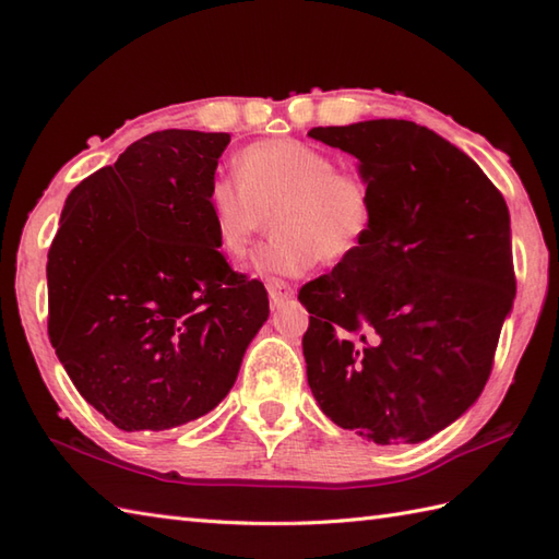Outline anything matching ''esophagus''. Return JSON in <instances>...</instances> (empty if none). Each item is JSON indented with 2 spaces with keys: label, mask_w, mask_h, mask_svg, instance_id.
Segmentation results:
<instances>
[{
  "label": "esophagus",
  "mask_w": 559,
  "mask_h": 559,
  "mask_svg": "<svg viewBox=\"0 0 559 559\" xmlns=\"http://www.w3.org/2000/svg\"><path fill=\"white\" fill-rule=\"evenodd\" d=\"M266 290H269V300L273 307H281L283 302H288L293 298V286H288L286 281L269 278Z\"/></svg>",
  "instance_id": "esophagus-1"
}]
</instances>
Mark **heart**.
Segmentation results:
<instances>
[{
  "label": "heart",
  "instance_id": "1",
  "mask_svg": "<svg viewBox=\"0 0 559 559\" xmlns=\"http://www.w3.org/2000/svg\"><path fill=\"white\" fill-rule=\"evenodd\" d=\"M235 177L213 182L206 197L216 245L230 261L247 257L269 216L273 233L257 254L259 273L300 276L319 259L353 257L370 235V182L305 141H257L235 158Z\"/></svg>",
  "mask_w": 559,
  "mask_h": 559
}]
</instances>
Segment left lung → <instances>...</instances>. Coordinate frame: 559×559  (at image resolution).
<instances>
[{"mask_svg":"<svg viewBox=\"0 0 559 559\" xmlns=\"http://www.w3.org/2000/svg\"><path fill=\"white\" fill-rule=\"evenodd\" d=\"M358 158L372 228L300 290L307 382L343 430L418 444L459 420L488 382L516 281L504 197L478 163L408 120L314 127Z\"/></svg>","mask_w":559,"mask_h":559,"instance_id":"1","label":"left lung"}]
</instances>
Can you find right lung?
Masks as SVG:
<instances>
[{"mask_svg":"<svg viewBox=\"0 0 559 559\" xmlns=\"http://www.w3.org/2000/svg\"><path fill=\"white\" fill-rule=\"evenodd\" d=\"M230 134L165 129L71 189L47 252L50 341L124 432L170 430L228 396L269 319L218 252L209 189Z\"/></svg>","mask_w":559,"mask_h":559,"instance_id":"obj_1","label":"right lung"}]
</instances>
